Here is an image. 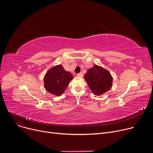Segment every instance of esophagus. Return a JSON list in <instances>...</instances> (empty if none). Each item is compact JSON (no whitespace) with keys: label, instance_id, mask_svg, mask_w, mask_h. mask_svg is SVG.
Here are the masks:
<instances>
[{"label":"esophagus","instance_id":"1","mask_svg":"<svg viewBox=\"0 0 153 153\" xmlns=\"http://www.w3.org/2000/svg\"><path fill=\"white\" fill-rule=\"evenodd\" d=\"M77 75L78 76H80V77H82V76H83V74H82V72H80V73L77 74Z\"/></svg>","mask_w":153,"mask_h":153}]
</instances>
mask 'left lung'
I'll use <instances>...</instances> for the list:
<instances>
[{"mask_svg": "<svg viewBox=\"0 0 153 153\" xmlns=\"http://www.w3.org/2000/svg\"><path fill=\"white\" fill-rule=\"evenodd\" d=\"M91 90L96 95H100L109 91L112 84V77L110 72L102 67L94 65L84 75Z\"/></svg>", "mask_w": 153, "mask_h": 153, "instance_id": "obj_1", "label": "left lung"}]
</instances>
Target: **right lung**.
<instances>
[{
    "mask_svg": "<svg viewBox=\"0 0 153 153\" xmlns=\"http://www.w3.org/2000/svg\"><path fill=\"white\" fill-rule=\"evenodd\" d=\"M73 76L66 71L61 65L56 66L48 71L44 77L45 89L55 95H60L66 90Z\"/></svg>",
    "mask_w": 153,
    "mask_h": 153,
    "instance_id": "obj_1",
    "label": "right lung"
}]
</instances>
